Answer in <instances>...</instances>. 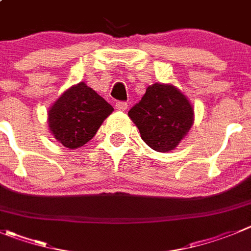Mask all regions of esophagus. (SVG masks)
Returning <instances> with one entry per match:
<instances>
[{
  "instance_id": "obj_1",
  "label": "esophagus",
  "mask_w": 251,
  "mask_h": 251,
  "mask_svg": "<svg viewBox=\"0 0 251 251\" xmlns=\"http://www.w3.org/2000/svg\"><path fill=\"white\" fill-rule=\"evenodd\" d=\"M115 107L119 110V111H125L127 109V102L125 101H118L115 104Z\"/></svg>"
}]
</instances>
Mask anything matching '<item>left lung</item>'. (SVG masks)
<instances>
[{"instance_id": "8db88e82", "label": "left lung", "mask_w": 251, "mask_h": 251, "mask_svg": "<svg viewBox=\"0 0 251 251\" xmlns=\"http://www.w3.org/2000/svg\"><path fill=\"white\" fill-rule=\"evenodd\" d=\"M141 139L157 152L176 149L193 124V109L183 94L167 84H152L128 111Z\"/></svg>"}]
</instances>
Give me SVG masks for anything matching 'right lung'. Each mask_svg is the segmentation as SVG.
<instances>
[{
    "label": "right lung",
    "instance_id": "right-lung-1",
    "mask_svg": "<svg viewBox=\"0 0 251 251\" xmlns=\"http://www.w3.org/2000/svg\"><path fill=\"white\" fill-rule=\"evenodd\" d=\"M114 107L86 84L79 83L60 95L48 112L53 136L68 149L84 146L95 136Z\"/></svg>",
    "mask_w": 251,
    "mask_h": 251
}]
</instances>
